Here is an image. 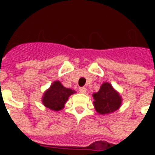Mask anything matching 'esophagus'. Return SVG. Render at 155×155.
I'll use <instances>...</instances> for the list:
<instances>
[{"instance_id": "34e87169", "label": "esophagus", "mask_w": 155, "mask_h": 155, "mask_svg": "<svg viewBox=\"0 0 155 155\" xmlns=\"http://www.w3.org/2000/svg\"><path fill=\"white\" fill-rule=\"evenodd\" d=\"M79 91H80V93H83V94H84L87 92V89H86V87H81L79 88Z\"/></svg>"}]
</instances>
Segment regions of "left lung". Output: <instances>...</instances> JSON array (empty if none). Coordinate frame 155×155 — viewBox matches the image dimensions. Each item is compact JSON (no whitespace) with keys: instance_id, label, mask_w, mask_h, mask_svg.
I'll list each match as a JSON object with an SVG mask.
<instances>
[{"instance_id":"8db88e82","label":"left lung","mask_w":155,"mask_h":155,"mask_svg":"<svg viewBox=\"0 0 155 155\" xmlns=\"http://www.w3.org/2000/svg\"><path fill=\"white\" fill-rule=\"evenodd\" d=\"M95 108L98 113L104 115L115 112L120 107L122 99L109 83H104L100 90L92 95Z\"/></svg>"}]
</instances>
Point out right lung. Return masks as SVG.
Segmentation results:
<instances>
[{"label":"right lung","instance_id":"obj_1","mask_svg":"<svg viewBox=\"0 0 155 155\" xmlns=\"http://www.w3.org/2000/svg\"><path fill=\"white\" fill-rule=\"evenodd\" d=\"M74 90L63 87L59 81L53 82L49 89L45 92L42 102L47 108L53 111H59L64 108L68 97L75 93Z\"/></svg>","mask_w":155,"mask_h":155}]
</instances>
